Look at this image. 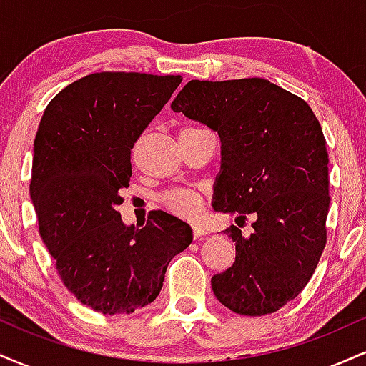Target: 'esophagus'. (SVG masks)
Wrapping results in <instances>:
<instances>
[{
  "label": "esophagus",
  "mask_w": 366,
  "mask_h": 366,
  "mask_svg": "<svg viewBox=\"0 0 366 366\" xmlns=\"http://www.w3.org/2000/svg\"><path fill=\"white\" fill-rule=\"evenodd\" d=\"M207 234H208V230L204 229V227H201V225L192 227V237H194V239H199V237L207 236Z\"/></svg>",
  "instance_id": "esophagus-1"
}]
</instances>
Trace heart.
<instances>
[{"mask_svg": "<svg viewBox=\"0 0 366 366\" xmlns=\"http://www.w3.org/2000/svg\"><path fill=\"white\" fill-rule=\"evenodd\" d=\"M162 203L165 204L170 212L177 213L182 217H196L201 212V196L189 189H174V191L165 192L162 196Z\"/></svg>", "mask_w": 366, "mask_h": 366, "instance_id": "obj_1", "label": "heart"}]
</instances>
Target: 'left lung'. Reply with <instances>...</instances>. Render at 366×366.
Segmentation results:
<instances>
[{
    "label": "left lung",
    "mask_w": 366,
    "mask_h": 366,
    "mask_svg": "<svg viewBox=\"0 0 366 366\" xmlns=\"http://www.w3.org/2000/svg\"><path fill=\"white\" fill-rule=\"evenodd\" d=\"M217 130L222 167L213 209L254 217L253 234L224 230L236 262L212 277L217 300L247 317L274 313L312 279L327 242L329 153L305 99L267 79L191 81L172 102Z\"/></svg>",
    "instance_id": "8db88e82"
}]
</instances>
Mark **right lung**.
<instances>
[{"instance_id":"add662e5","label":"right lung","mask_w":366,"mask_h":366,"mask_svg":"<svg viewBox=\"0 0 366 366\" xmlns=\"http://www.w3.org/2000/svg\"><path fill=\"white\" fill-rule=\"evenodd\" d=\"M180 82L91 74L58 92L41 119L31 179L39 234L61 282L94 312L153 303L170 259L192 242L191 227L170 213L151 212L144 226L127 227L117 212L132 175L130 149Z\"/></svg>"}]
</instances>
